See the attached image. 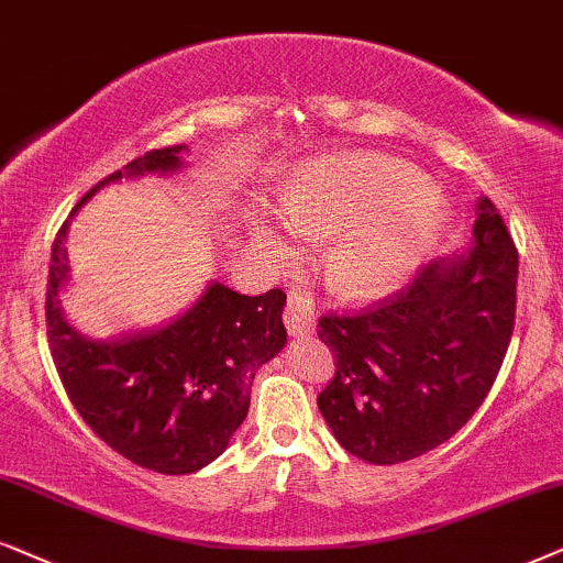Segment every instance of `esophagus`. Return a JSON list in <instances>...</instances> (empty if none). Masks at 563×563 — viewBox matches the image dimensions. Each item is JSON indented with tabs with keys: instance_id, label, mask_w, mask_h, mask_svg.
Masks as SVG:
<instances>
[{
	"instance_id": "esophagus-1",
	"label": "esophagus",
	"mask_w": 563,
	"mask_h": 563,
	"mask_svg": "<svg viewBox=\"0 0 563 563\" xmlns=\"http://www.w3.org/2000/svg\"><path fill=\"white\" fill-rule=\"evenodd\" d=\"M283 321H286L290 336H309L317 329V317H313V306L306 296L290 294L286 311H283Z\"/></svg>"
}]
</instances>
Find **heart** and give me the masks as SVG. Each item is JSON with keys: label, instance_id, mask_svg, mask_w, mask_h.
Instances as JSON below:
<instances>
[{"label": "heart", "instance_id": "b5f03b06", "mask_svg": "<svg viewBox=\"0 0 563 563\" xmlns=\"http://www.w3.org/2000/svg\"><path fill=\"white\" fill-rule=\"evenodd\" d=\"M296 229L329 234L327 280L344 298L386 294L438 244L448 227L445 200L424 175L386 156H329L309 164L280 195ZM260 250H283L294 229L252 213Z\"/></svg>", "mask_w": 563, "mask_h": 563}]
</instances>
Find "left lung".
<instances>
[{"instance_id": "8db88e82", "label": "left lung", "mask_w": 563, "mask_h": 563, "mask_svg": "<svg viewBox=\"0 0 563 563\" xmlns=\"http://www.w3.org/2000/svg\"><path fill=\"white\" fill-rule=\"evenodd\" d=\"M515 298L517 246L482 195L468 254L427 262L368 309L324 313L336 363L317 404L344 451L394 466L451 440L505 363Z\"/></svg>"}]
</instances>
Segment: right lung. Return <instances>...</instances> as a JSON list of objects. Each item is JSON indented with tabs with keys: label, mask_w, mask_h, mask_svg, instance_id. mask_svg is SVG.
Listing matches in <instances>:
<instances>
[{
	"label": "right lung",
	"mask_w": 563,
	"mask_h": 563,
	"mask_svg": "<svg viewBox=\"0 0 563 563\" xmlns=\"http://www.w3.org/2000/svg\"><path fill=\"white\" fill-rule=\"evenodd\" d=\"M185 146L146 152L112 172L79 200L71 216L102 185L120 177L183 167ZM66 229L51 250L46 288L48 347L58 378L79 417L112 451L156 474H192L227 451L250 411L260 365L286 347L280 288L242 296L213 283L172 324L123 340L97 342L66 324L58 290L69 280Z\"/></svg>",
	"instance_id": "add662e5"
}]
</instances>
